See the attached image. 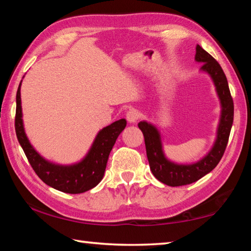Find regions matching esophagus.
Returning a JSON list of instances; mask_svg holds the SVG:
<instances>
[{
  "mask_svg": "<svg viewBox=\"0 0 251 251\" xmlns=\"http://www.w3.org/2000/svg\"><path fill=\"white\" fill-rule=\"evenodd\" d=\"M139 117H141V114H139L137 109H129L126 114L127 121H128L130 124H135V123L138 121Z\"/></svg>",
  "mask_w": 251,
  "mask_h": 251,
  "instance_id": "34e87169",
  "label": "esophagus"
}]
</instances>
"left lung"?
I'll return each mask as SVG.
<instances>
[{"instance_id":"8db88e82","label":"left lung","mask_w":251,"mask_h":251,"mask_svg":"<svg viewBox=\"0 0 251 251\" xmlns=\"http://www.w3.org/2000/svg\"><path fill=\"white\" fill-rule=\"evenodd\" d=\"M195 61L202 63L201 72L209 75L215 85V90L220 101V108H222L217 131H216V139L210 151L195 163H175L165 155L163 139L158 127L146 121L138 123L139 129L143 131L145 138L146 154L152 175L163 184L172 187L192 184L217 166L226 150L233 122V101L222 66L199 45L196 46Z\"/></svg>"}]
</instances>
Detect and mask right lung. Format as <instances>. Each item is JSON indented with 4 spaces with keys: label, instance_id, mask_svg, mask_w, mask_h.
Returning <instances> with one entry per match:
<instances>
[{
    "label": "right lung",
    "instance_id": "obj_1",
    "mask_svg": "<svg viewBox=\"0 0 251 251\" xmlns=\"http://www.w3.org/2000/svg\"><path fill=\"white\" fill-rule=\"evenodd\" d=\"M24 77V76H23ZM21 85L16 92L15 131L20 145L26 155L34 172L46 185L66 194H80L94 188L103 179L108 156L118 136L126 127L122 118L101 128L82 160L71 165H61L45 159L29 143L23 124Z\"/></svg>",
    "mask_w": 251,
    "mask_h": 251
}]
</instances>
